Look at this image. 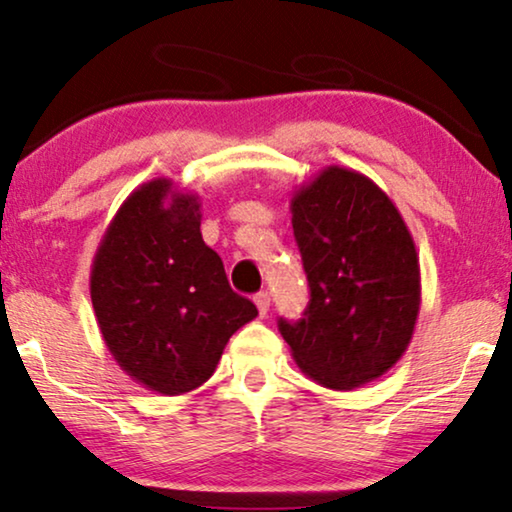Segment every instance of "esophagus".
Wrapping results in <instances>:
<instances>
[{
	"instance_id": "esophagus-1",
	"label": "esophagus",
	"mask_w": 512,
	"mask_h": 512,
	"mask_svg": "<svg viewBox=\"0 0 512 512\" xmlns=\"http://www.w3.org/2000/svg\"><path fill=\"white\" fill-rule=\"evenodd\" d=\"M254 303H256V307H258V314H261V317H265V314L270 312V296H268V291L256 293Z\"/></svg>"
}]
</instances>
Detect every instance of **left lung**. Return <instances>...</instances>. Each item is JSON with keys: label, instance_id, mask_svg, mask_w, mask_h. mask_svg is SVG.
I'll return each mask as SVG.
<instances>
[{"label": "left lung", "instance_id": "left-lung-1", "mask_svg": "<svg viewBox=\"0 0 512 512\" xmlns=\"http://www.w3.org/2000/svg\"><path fill=\"white\" fill-rule=\"evenodd\" d=\"M310 307L279 319L293 361L321 387L352 391L408 349L422 305L419 256L394 200L366 174L328 165L291 195Z\"/></svg>", "mask_w": 512, "mask_h": 512}]
</instances>
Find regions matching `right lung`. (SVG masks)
<instances>
[{
    "label": "right lung",
    "mask_w": 512,
    "mask_h": 512,
    "mask_svg": "<svg viewBox=\"0 0 512 512\" xmlns=\"http://www.w3.org/2000/svg\"><path fill=\"white\" fill-rule=\"evenodd\" d=\"M200 195L156 177L137 186L104 230L90 268L102 340L137 384L181 396L214 375L230 335L258 317L230 289L200 233Z\"/></svg>",
    "instance_id": "right-lung-1"
}]
</instances>
